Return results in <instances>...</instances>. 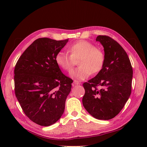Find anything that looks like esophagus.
<instances>
[{"mask_svg":"<svg viewBox=\"0 0 147 147\" xmlns=\"http://www.w3.org/2000/svg\"><path fill=\"white\" fill-rule=\"evenodd\" d=\"M80 84V83L78 82H77V80H74V83H73V85H75H75H77V84L78 85V84Z\"/></svg>","mask_w":147,"mask_h":147,"instance_id":"34e87169","label":"esophagus"}]
</instances>
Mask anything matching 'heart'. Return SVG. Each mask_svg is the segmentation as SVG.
I'll return each mask as SVG.
<instances>
[{
  "instance_id": "1",
  "label": "heart",
  "mask_w": 147,
  "mask_h": 147,
  "mask_svg": "<svg viewBox=\"0 0 147 147\" xmlns=\"http://www.w3.org/2000/svg\"><path fill=\"white\" fill-rule=\"evenodd\" d=\"M70 55L64 51H59L55 57L56 64L63 70L70 72L78 60V68L72 70L71 77L78 80H83L102 69L105 56L104 53L96 48L93 44L86 41H79L69 47Z\"/></svg>"
}]
</instances>
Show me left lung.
Returning a JSON list of instances; mask_svg holds the SVG:
<instances>
[{
    "instance_id": "1",
    "label": "left lung",
    "mask_w": 147,
    "mask_h": 147,
    "mask_svg": "<svg viewBox=\"0 0 147 147\" xmlns=\"http://www.w3.org/2000/svg\"><path fill=\"white\" fill-rule=\"evenodd\" d=\"M96 41L104 47V63L95 77L83 83L82 102L91 116L109 120L120 112L131 95L133 71L126 52L117 42L106 35H99Z\"/></svg>"
}]
</instances>
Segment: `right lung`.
Masks as SVG:
<instances>
[{
	"label": "right lung",
	"mask_w": 147,
	"mask_h": 147,
	"mask_svg": "<svg viewBox=\"0 0 147 147\" xmlns=\"http://www.w3.org/2000/svg\"><path fill=\"white\" fill-rule=\"evenodd\" d=\"M68 41L35 40L15 65L16 98L26 116L40 126L55 123L64 112L73 80L61 72L55 57Z\"/></svg>",
	"instance_id": "1"
}]
</instances>
